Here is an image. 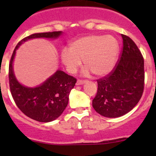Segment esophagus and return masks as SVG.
<instances>
[{"label":"esophagus","mask_w":156,"mask_h":156,"mask_svg":"<svg viewBox=\"0 0 156 156\" xmlns=\"http://www.w3.org/2000/svg\"><path fill=\"white\" fill-rule=\"evenodd\" d=\"M86 82V80H81V79H78V81H77L76 82V84L77 85H80V84H83L84 83Z\"/></svg>","instance_id":"esophagus-1"}]
</instances>
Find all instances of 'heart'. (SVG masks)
<instances>
[{
	"label": "heart",
	"mask_w": 156,
	"mask_h": 156,
	"mask_svg": "<svg viewBox=\"0 0 156 156\" xmlns=\"http://www.w3.org/2000/svg\"><path fill=\"white\" fill-rule=\"evenodd\" d=\"M119 51L117 39L112 36L88 35L72 42L69 51L61 52V59L69 72H75L83 60L85 67L97 76L107 75L115 66Z\"/></svg>",
	"instance_id": "heart-1"
}]
</instances>
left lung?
Listing matches in <instances>:
<instances>
[{
  "label": "left lung",
  "mask_w": 156,
  "mask_h": 156,
  "mask_svg": "<svg viewBox=\"0 0 156 156\" xmlns=\"http://www.w3.org/2000/svg\"><path fill=\"white\" fill-rule=\"evenodd\" d=\"M123 46L114 69L97 79V93L93 107L107 118H117L129 112L143 95L145 83L144 59L133 40L122 34Z\"/></svg>",
  "instance_id": "left-lung-1"
}]
</instances>
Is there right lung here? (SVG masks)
I'll return each mask as SVG.
<instances>
[{"mask_svg":"<svg viewBox=\"0 0 156 156\" xmlns=\"http://www.w3.org/2000/svg\"><path fill=\"white\" fill-rule=\"evenodd\" d=\"M62 31L33 34L22 39L13 50L9 64V84L12 97L17 107L26 116L40 122H49L61 115L69 102L70 91L77 79L58 70L44 83L37 87L30 88L17 81L12 71V62L16 49L26 41L36 37L55 38Z\"/></svg>","mask_w":156,"mask_h":156,"instance_id":"add662e5","label":"right lung"}]
</instances>
